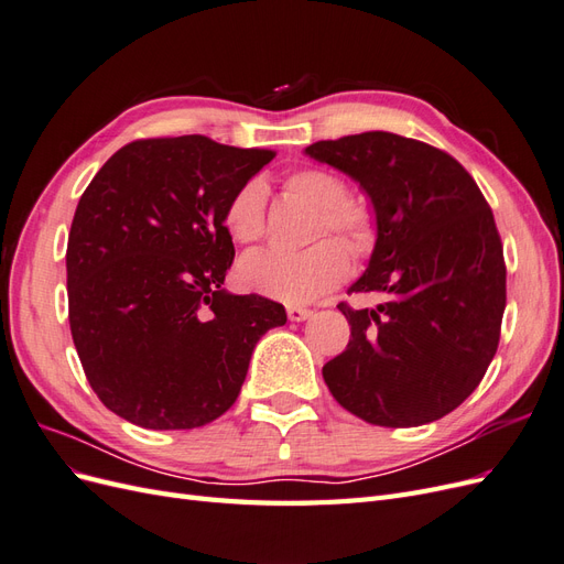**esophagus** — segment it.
Instances as JSON below:
<instances>
[{
  "mask_svg": "<svg viewBox=\"0 0 564 564\" xmlns=\"http://www.w3.org/2000/svg\"><path fill=\"white\" fill-rule=\"evenodd\" d=\"M311 315H313V311L305 308V305H289V308H286V317L292 322H303V319H308Z\"/></svg>",
  "mask_w": 564,
  "mask_h": 564,
  "instance_id": "obj_1",
  "label": "esophagus"
}]
</instances>
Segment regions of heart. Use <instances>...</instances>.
Listing matches in <instances>:
<instances>
[{"label": "heart", "instance_id": "obj_1", "mask_svg": "<svg viewBox=\"0 0 564 564\" xmlns=\"http://www.w3.org/2000/svg\"><path fill=\"white\" fill-rule=\"evenodd\" d=\"M284 193L315 209L313 240L329 232L355 256L373 245V220L360 204L350 202V187L338 174L322 166H305L284 178ZM265 185L247 181L230 195L224 226L235 242H259L265 232ZM348 253L336 240H319L299 253L253 251L237 265V280L247 292L284 303H308L346 280Z\"/></svg>", "mask_w": 564, "mask_h": 564}]
</instances>
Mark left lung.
<instances>
[{"mask_svg":"<svg viewBox=\"0 0 564 564\" xmlns=\"http://www.w3.org/2000/svg\"><path fill=\"white\" fill-rule=\"evenodd\" d=\"M305 155L355 178L377 212V247L348 294L383 303H338L350 340L322 367L324 383L386 429L454 412L497 355L506 308L503 245L480 187L445 150L388 131L317 141Z\"/></svg>","mask_w":564,"mask_h":564,"instance_id":"1","label":"left lung"}]
</instances>
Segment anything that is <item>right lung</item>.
<instances>
[{
	"mask_svg": "<svg viewBox=\"0 0 564 564\" xmlns=\"http://www.w3.org/2000/svg\"><path fill=\"white\" fill-rule=\"evenodd\" d=\"M275 158L207 135L139 139L100 166L67 237V317L110 412L150 431L226 414L284 305L220 289L232 265L230 195Z\"/></svg>",
	"mask_w": 564,
	"mask_h": 564,
	"instance_id": "obj_1",
	"label": "right lung"
}]
</instances>
